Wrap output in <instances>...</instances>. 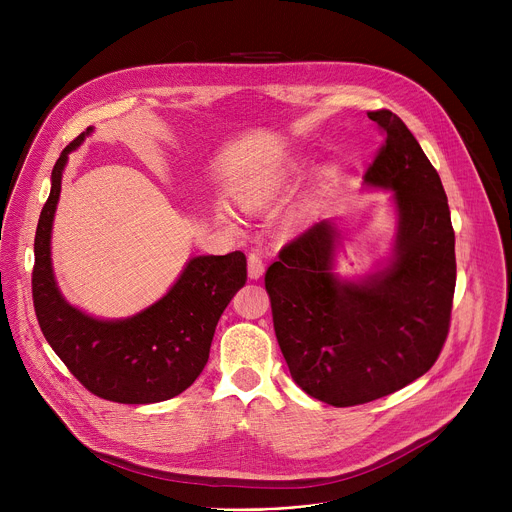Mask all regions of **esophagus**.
<instances>
[{"mask_svg":"<svg viewBox=\"0 0 512 512\" xmlns=\"http://www.w3.org/2000/svg\"><path fill=\"white\" fill-rule=\"evenodd\" d=\"M247 269H249V277L251 279H259L263 275V271H265L263 259L257 253H251L249 259H247Z\"/></svg>","mask_w":512,"mask_h":512,"instance_id":"obj_1","label":"esophagus"}]
</instances>
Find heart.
<instances>
[{"instance_id":"heart-1","label":"heart","mask_w":512,"mask_h":512,"mask_svg":"<svg viewBox=\"0 0 512 512\" xmlns=\"http://www.w3.org/2000/svg\"><path fill=\"white\" fill-rule=\"evenodd\" d=\"M296 172H298V164L294 160H281L257 174H251L239 180L233 186V198L247 212H263L275 204V200L281 196V192L287 188V184L296 176ZM214 218L227 227L233 225L227 210L218 206L214 208ZM294 223H296V216H289L285 221L287 227H291Z\"/></svg>"}]
</instances>
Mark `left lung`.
Instances as JSON below:
<instances>
[{"label":"left lung","mask_w":512,"mask_h":512,"mask_svg":"<svg viewBox=\"0 0 512 512\" xmlns=\"http://www.w3.org/2000/svg\"><path fill=\"white\" fill-rule=\"evenodd\" d=\"M369 119L387 141L362 188L391 192L389 255L344 277L336 271L340 233L322 218L265 273L291 379L334 407L381 399L425 375L446 342L456 287V237L440 174L395 113Z\"/></svg>","instance_id":"8db88e82"}]
</instances>
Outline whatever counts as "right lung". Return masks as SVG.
Returning <instances> with one entry per match:
<instances>
[{"instance_id": "obj_1", "label": "right lung", "mask_w": 512, "mask_h": 512, "mask_svg": "<svg viewBox=\"0 0 512 512\" xmlns=\"http://www.w3.org/2000/svg\"><path fill=\"white\" fill-rule=\"evenodd\" d=\"M93 131L68 143L54 164L34 239V308L52 350L91 393L127 405L160 403L202 373L216 324L247 281V259L241 251L190 257L160 300L127 318H97L72 306L56 283L52 227L68 156Z\"/></svg>"}]
</instances>
